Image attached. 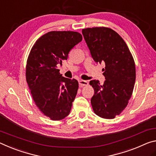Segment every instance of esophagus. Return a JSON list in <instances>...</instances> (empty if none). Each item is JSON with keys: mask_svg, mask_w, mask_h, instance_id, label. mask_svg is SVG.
<instances>
[{"mask_svg": "<svg viewBox=\"0 0 156 156\" xmlns=\"http://www.w3.org/2000/svg\"><path fill=\"white\" fill-rule=\"evenodd\" d=\"M79 83H80V87H83V86H86L88 85V81H85V80H80V81H79Z\"/></svg>", "mask_w": 156, "mask_h": 156, "instance_id": "obj_1", "label": "esophagus"}]
</instances>
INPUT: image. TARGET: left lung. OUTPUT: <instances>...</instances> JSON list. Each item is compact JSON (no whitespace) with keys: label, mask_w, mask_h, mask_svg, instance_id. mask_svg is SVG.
I'll return each mask as SVG.
<instances>
[{"label":"left lung","mask_w":156,"mask_h":156,"mask_svg":"<svg viewBox=\"0 0 156 156\" xmlns=\"http://www.w3.org/2000/svg\"><path fill=\"white\" fill-rule=\"evenodd\" d=\"M92 57L97 63H105L102 69L106 80L100 85L91 80L94 88L91 105L95 113L104 119L119 115L129 103L136 82V65L124 39L113 30L95 27L82 30Z\"/></svg>","instance_id":"8db88e82"}]
</instances>
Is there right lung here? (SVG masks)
Listing matches in <instances>:
<instances>
[{"instance_id":"add662e5","label":"right lung","mask_w":156,"mask_h":156,"mask_svg":"<svg viewBox=\"0 0 156 156\" xmlns=\"http://www.w3.org/2000/svg\"><path fill=\"white\" fill-rule=\"evenodd\" d=\"M81 41L82 36L76 32H49L36 41L28 56L25 75L33 100L52 120L68 115L77 93L78 81L62 76L57 65Z\"/></svg>"}]
</instances>
